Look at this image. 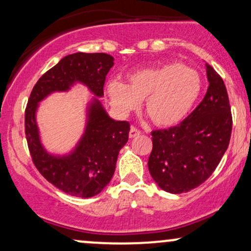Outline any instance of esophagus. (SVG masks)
Returning <instances> with one entry per match:
<instances>
[{"instance_id": "1", "label": "esophagus", "mask_w": 251, "mask_h": 251, "mask_svg": "<svg viewBox=\"0 0 251 251\" xmlns=\"http://www.w3.org/2000/svg\"><path fill=\"white\" fill-rule=\"evenodd\" d=\"M142 132H140V129H138L137 127H134V126H132L131 129H129V138H134V137H138Z\"/></svg>"}]
</instances>
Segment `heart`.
<instances>
[{
	"label": "heart",
	"mask_w": 251,
	"mask_h": 251,
	"mask_svg": "<svg viewBox=\"0 0 251 251\" xmlns=\"http://www.w3.org/2000/svg\"><path fill=\"white\" fill-rule=\"evenodd\" d=\"M201 91L200 73L179 62H169L138 70L127 83L112 81L107 93L119 113L127 114L144 100V109L152 123L162 127L179 124Z\"/></svg>",
	"instance_id": "heart-1"
}]
</instances>
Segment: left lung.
<instances>
[{"label":"left lung","instance_id":"left-lung-1","mask_svg":"<svg viewBox=\"0 0 251 251\" xmlns=\"http://www.w3.org/2000/svg\"><path fill=\"white\" fill-rule=\"evenodd\" d=\"M203 100L177 126L151 132L149 171L170 194L191 191L214 174L229 146L232 116L223 79L206 65Z\"/></svg>","mask_w":251,"mask_h":251}]
</instances>
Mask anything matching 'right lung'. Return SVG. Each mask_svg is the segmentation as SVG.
Segmentation results:
<instances>
[{
    "label": "right lung",
    "instance_id": "right-lung-1",
    "mask_svg": "<svg viewBox=\"0 0 251 251\" xmlns=\"http://www.w3.org/2000/svg\"><path fill=\"white\" fill-rule=\"evenodd\" d=\"M113 57L105 53H75L60 60L33 87L25 112V133L37 171L57 189L80 198L102 191L113 177L118 154L127 143L129 123L114 122L96 100L91 105L85 135L73 153L63 158L48 154L40 144L35 122L37 102L51 92L67 91L75 81L103 96L106 75Z\"/></svg>",
    "mask_w": 251,
    "mask_h": 251
}]
</instances>
